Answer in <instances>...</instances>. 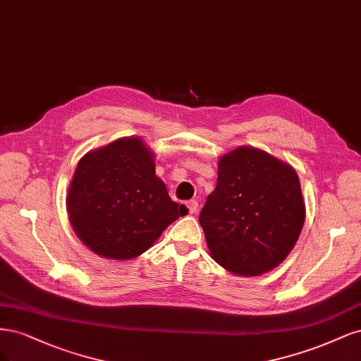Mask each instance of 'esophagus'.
Wrapping results in <instances>:
<instances>
[{"label": "esophagus", "instance_id": "1", "mask_svg": "<svg viewBox=\"0 0 361 361\" xmlns=\"http://www.w3.org/2000/svg\"><path fill=\"white\" fill-rule=\"evenodd\" d=\"M185 205H188L190 214H196V213H197V201H193V200H192V201H189Z\"/></svg>", "mask_w": 361, "mask_h": 361}]
</instances>
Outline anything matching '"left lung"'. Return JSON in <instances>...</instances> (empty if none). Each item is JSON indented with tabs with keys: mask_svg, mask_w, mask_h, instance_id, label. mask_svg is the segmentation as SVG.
I'll return each instance as SVG.
<instances>
[{
	"mask_svg": "<svg viewBox=\"0 0 361 361\" xmlns=\"http://www.w3.org/2000/svg\"><path fill=\"white\" fill-rule=\"evenodd\" d=\"M305 217L295 169L264 149L237 147L217 161V184L200 224L212 258L229 273L249 277L282 264Z\"/></svg>",
	"mask_w": 361,
	"mask_h": 361,
	"instance_id": "left-lung-1",
	"label": "left lung"
}]
</instances>
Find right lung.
Here are the masks:
<instances>
[{
	"mask_svg": "<svg viewBox=\"0 0 361 361\" xmlns=\"http://www.w3.org/2000/svg\"><path fill=\"white\" fill-rule=\"evenodd\" d=\"M154 157L142 137L127 136L79 160L67 189V214L78 238L99 257L133 259L188 214L156 176Z\"/></svg>",
	"mask_w": 361,
	"mask_h": 361,
	"instance_id": "1",
	"label": "right lung"
}]
</instances>
